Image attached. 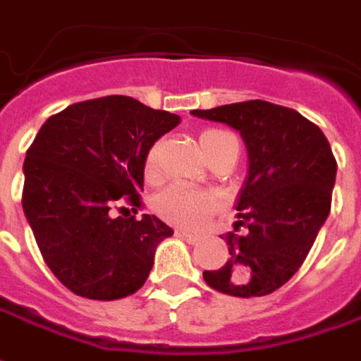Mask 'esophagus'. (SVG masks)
<instances>
[{
    "label": "esophagus",
    "mask_w": 361,
    "mask_h": 361,
    "mask_svg": "<svg viewBox=\"0 0 361 361\" xmlns=\"http://www.w3.org/2000/svg\"><path fill=\"white\" fill-rule=\"evenodd\" d=\"M176 235H178L180 239H185L188 245H196V243H200V237H198V235L186 233V231H176Z\"/></svg>",
    "instance_id": "34e87169"
}]
</instances>
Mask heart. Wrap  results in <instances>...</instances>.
I'll list each match as a JSON object with an SVG mask.
<instances>
[{
    "mask_svg": "<svg viewBox=\"0 0 361 361\" xmlns=\"http://www.w3.org/2000/svg\"><path fill=\"white\" fill-rule=\"evenodd\" d=\"M227 132L221 130H206L200 135L202 152L206 157L212 155L216 145L227 137ZM157 157L159 147L153 145L149 152L145 153L144 159V176L147 180H153L157 176ZM221 209L219 196L208 190H198L186 185H171L165 190H161L153 200V212L165 219L167 224L183 229H200L209 221V217Z\"/></svg>",
    "mask_w": 361,
    "mask_h": 361,
    "instance_id": "obj_1",
    "label": "heart"
}]
</instances>
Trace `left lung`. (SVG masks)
<instances>
[{"label":"left lung","instance_id":"left-lung-1","mask_svg":"<svg viewBox=\"0 0 361 361\" xmlns=\"http://www.w3.org/2000/svg\"><path fill=\"white\" fill-rule=\"evenodd\" d=\"M194 116L235 128L249 152V176L229 260L204 280L233 298L268 295L295 274L331 212L336 159L321 128L298 111L268 101L224 104Z\"/></svg>","mask_w":361,"mask_h":361}]
</instances>
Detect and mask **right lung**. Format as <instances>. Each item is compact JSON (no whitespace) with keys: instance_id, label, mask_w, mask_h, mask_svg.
Instances as JSON below:
<instances>
[{"instance_id":"right-lung-1","label":"right lung","mask_w":361,"mask_h":361,"mask_svg":"<svg viewBox=\"0 0 361 361\" xmlns=\"http://www.w3.org/2000/svg\"><path fill=\"white\" fill-rule=\"evenodd\" d=\"M180 122L132 97L70 104L38 130L25 157L23 209L40 255L75 295H132L152 272L155 247L173 229L142 208L145 153Z\"/></svg>"}]
</instances>
